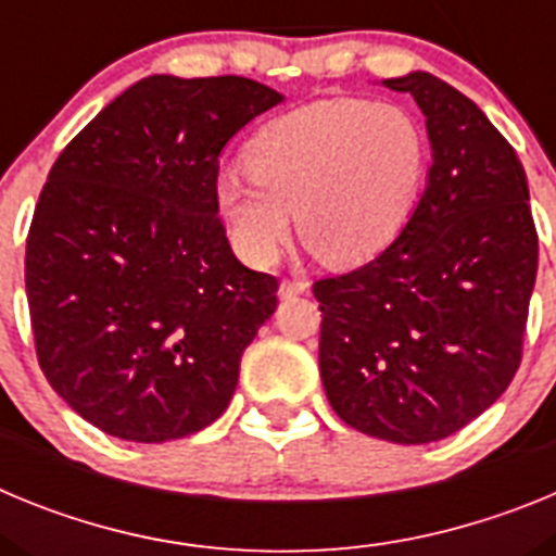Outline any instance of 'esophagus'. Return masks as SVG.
<instances>
[{
	"label": "esophagus",
	"instance_id": "1",
	"mask_svg": "<svg viewBox=\"0 0 556 556\" xmlns=\"http://www.w3.org/2000/svg\"><path fill=\"white\" fill-rule=\"evenodd\" d=\"M306 289H308V281H281L278 294H281L283 301H289V298H298V294H303Z\"/></svg>",
	"mask_w": 556,
	"mask_h": 556
}]
</instances>
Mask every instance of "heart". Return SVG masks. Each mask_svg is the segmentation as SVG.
<instances>
[{"label":"heart","instance_id":"b5f03b06","mask_svg":"<svg viewBox=\"0 0 556 556\" xmlns=\"http://www.w3.org/2000/svg\"><path fill=\"white\" fill-rule=\"evenodd\" d=\"M250 172H223L214 200L230 242L275 264L298 225L337 264H358L404 228L429 169V136L397 102L323 100L275 116L248 144Z\"/></svg>","mask_w":556,"mask_h":556}]
</instances>
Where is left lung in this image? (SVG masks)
Here are the masks:
<instances>
[{"label": "left lung", "instance_id": "8db88e82", "mask_svg": "<svg viewBox=\"0 0 556 556\" xmlns=\"http://www.w3.org/2000/svg\"><path fill=\"white\" fill-rule=\"evenodd\" d=\"M426 116V189L395 242L314 283L320 376L348 426L397 445L445 440L507 390L538 275L527 172L473 100L429 72L384 80Z\"/></svg>", "mask_w": 556, "mask_h": 556}]
</instances>
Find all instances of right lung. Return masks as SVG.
Here are the masks:
<instances>
[{
  "mask_svg": "<svg viewBox=\"0 0 556 556\" xmlns=\"http://www.w3.org/2000/svg\"><path fill=\"white\" fill-rule=\"evenodd\" d=\"M281 100L236 75L144 77L49 169L24 255L38 365L105 434L166 443L228 409L278 281L233 255L214 184L225 144Z\"/></svg>",
  "mask_w": 556,
  "mask_h": 556,
  "instance_id": "obj_1",
  "label": "right lung"
}]
</instances>
